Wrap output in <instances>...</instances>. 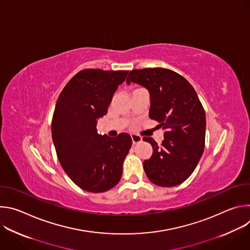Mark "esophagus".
<instances>
[{"instance_id": "34e87169", "label": "esophagus", "mask_w": 250, "mask_h": 250, "mask_svg": "<svg viewBox=\"0 0 250 250\" xmlns=\"http://www.w3.org/2000/svg\"><path fill=\"white\" fill-rule=\"evenodd\" d=\"M131 140H132V145H136V144H139V142L142 140L141 136L137 135V134H131Z\"/></svg>"}]
</instances>
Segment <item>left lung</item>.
I'll return each mask as SVG.
<instances>
[{"mask_svg":"<svg viewBox=\"0 0 250 250\" xmlns=\"http://www.w3.org/2000/svg\"><path fill=\"white\" fill-rule=\"evenodd\" d=\"M146 87L150 95L149 118L165 129L161 146L151 137V157L144 162L148 179L161 187L183 183L198 165L205 147L206 114L193 86L166 68L131 70L126 83Z\"/></svg>","mask_w":250,"mask_h":250,"instance_id":"obj_1","label":"left lung"}]
</instances>
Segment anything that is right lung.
<instances>
[{
    "instance_id": "right-lung-1",
    "label": "right lung",
    "mask_w": 250,
    "mask_h": 250,
    "mask_svg": "<svg viewBox=\"0 0 250 250\" xmlns=\"http://www.w3.org/2000/svg\"><path fill=\"white\" fill-rule=\"evenodd\" d=\"M128 71L84 69L71 79L56 102L51 134L58 160L81 189L102 193L121 180L131 137L100 135L98 119L104 116L114 93Z\"/></svg>"
}]
</instances>
